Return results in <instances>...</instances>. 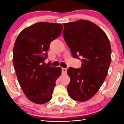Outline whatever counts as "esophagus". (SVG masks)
Returning <instances> with one entry per match:
<instances>
[{
  "instance_id": "1",
  "label": "esophagus",
  "mask_w": 124,
  "mask_h": 124,
  "mask_svg": "<svg viewBox=\"0 0 124 124\" xmlns=\"http://www.w3.org/2000/svg\"><path fill=\"white\" fill-rule=\"evenodd\" d=\"M67 70H68V69H67L66 68H62V73H63V74H66V72H67Z\"/></svg>"
}]
</instances>
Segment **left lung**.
I'll use <instances>...</instances> for the list:
<instances>
[{"mask_svg": "<svg viewBox=\"0 0 124 124\" xmlns=\"http://www.w3.org/2000/svg\"><path fill=\"white\" fill-rule=\"evenodd\" d=\"M63 26L64 39L72 56L82 62L80 68H68L70 81L67 90L74 100L86 101L106 79L111 61L110 42L103 30L90 21L79 20Z\"/></svg>", "mask_w": 124, "mask_h": 124, "instance_id": "1", "label": "left lung"}]
</instances>
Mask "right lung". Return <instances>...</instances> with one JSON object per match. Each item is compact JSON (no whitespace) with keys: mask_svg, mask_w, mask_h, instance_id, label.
<instances>
[{"mask_svg":"<svg viewBox=\"0 0 124 124\" xmlns=\"http://www.w3.org/2000/svg\"><path fill=\"white\" fill-rule=\"evenodd\" d=\"M61 24L39 22L24 28L13 48V62L18 83L31 101L42 104L52 99L60 67L45 65L51 42L61 34Z\"/></svg>","mask_w":124,"mask_h":124,"instance_id":"1","label":"right lung"}]
</instances>
